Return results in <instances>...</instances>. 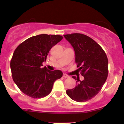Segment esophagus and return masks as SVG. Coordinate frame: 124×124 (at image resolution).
<instances>
[{
	"label": "esophagus",
	"instance_id": "34e87169",
	"mask_svg": "<svg viewBox=\"0 0 124 124\" xmlns=\"http://www.w3.org/2000/svg\"><path fill=\"white\" fill-rule=\"evenodd\" d=\"M62 77H63L64 78H69V76L67 75L66 74V73H63V75H62Z\"/></svg>",
	"mask_w": 124,
	"mask_h": 124
}]
</instances>
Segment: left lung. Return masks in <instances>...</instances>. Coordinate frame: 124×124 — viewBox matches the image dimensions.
I'll list each match as a JSON object with an SVG mask.
<instances>
[{
    "mask_svg": "<svg viewBox=\"0 0 124 124\" xmlns=\"http://www.w3.org/2000/svg\"><path fill=\"white\" fill-rule=\"evenodd\" d=\"M64 37L73 46L78 70L84 77L83 81L77 77V85L66 93L74 101L85 102L98 93L107 78V57L101 46L87 35L73 33ZM72 78L77 79L75 76Z\"/></svg>",
    "mask_w": 124,
    "mask_h": 124,
    "instance_id": "obj_1",
    "label": "left lung"
}]
</instances>
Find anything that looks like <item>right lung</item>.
<instances>
[{
	"mask_svg": "<svg viewBox=\"0 0 124 124\" xmlns=\"http://www.w3.org/2000/svg\"><path fill=\"white\" fill-rule=\"evenodd\" d=\"M60 35L40 34L20 43L10 62L12 77L21 91L33 98H41L51 93L54 83L62 77L59 70L43 68L51 49L62 39Z\"/></svg>",
	"mask_w": 124,
	"mask_h": 124,
	"instance_id": "add662e5",
	"label": "right lung"
}]
</instances>
